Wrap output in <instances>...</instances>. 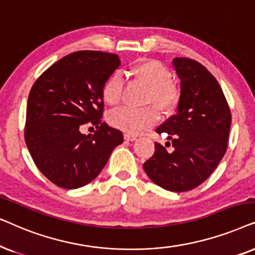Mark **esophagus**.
Segmentation results:
<instances>
[{"mask_svg": "<svg viewBox=\"0 0 255 255\" xmlns=\"http://www.w3.org/2000/svg\"><path fill=\"white\" fill-rule=\"evenodd\" d=\"M136 138H137L136 135H134L131 133H126L125 134V140H127V141H135Z\"/></svg>", "mask_w": 255, "mask_h": 255, "instance_id": "obj_1", "label": "esophagus"}]
</instances>
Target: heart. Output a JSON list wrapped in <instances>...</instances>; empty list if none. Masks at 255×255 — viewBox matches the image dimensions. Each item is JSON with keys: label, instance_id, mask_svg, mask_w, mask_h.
I'll return each instance as SVG.
<instances>
[{"label": "heart", "instance_id": "1", "mask_svg": "<svg viewBox=\"0 0 255 255\" xmlns=\"http://www.w3.org/2000/svg\"><path fill=\"white\" fill-rule=\"evenodd\" d=\"M130 73L149 87L147 103L154 104L162 112H168L176 106L179 98L178 90L171 83L170 71L162 63L155 59L140 60L131 67ZM122 88L124 80L120 74H112L105 81L101 90V97L105 104L108 106H117L120 104ZM157 111L154 107H125L111 115V122L114 127L131 134L143 133L157 121Z\"/></svg>", "mask_w": 255, "mask_h": 255}]
</instances>
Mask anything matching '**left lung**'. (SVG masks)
<instances>
[{
    "label": "left lung",
    "mask_w": 255,
    "mask_h": 255,
    "mask_svg": "<svg viewBox=\"0 0 255 255\" xmlns=\"http://www.w3.org/2000/svg\"><path fill=\"white\" fill-rule=\"evenodd\" d=\"M172 66L181 80L177 113L156 129L167 134V151L155 142V152L143 169L156 185L172 192L201 185L225 155L231 112L216 78L202 64L175 58Z\"/></svg>",
    "instance_id": "8db88e82"
}]
</instances>
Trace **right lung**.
I'll use <instances>...</instances> for the list:
<instances>
[{
    "label": "right lung",
    "instance_id": "add662e5",
    "mask_svg": "<svg viewBox=\"0 0 255 255\" xmlns=\"http://www.w3.org/2000/svg\"><path fill=\"white\" fill-rule=\"evenodd\" d=\"M120 66L117 54L78 51L50 66L33 84L26 106L25 143L45 177L63 189L92 182L117 145L120 130L101 122V90ZM98 129L83 134V125Z\"/></svg>",
    "mask_w": 255,
    "mask_h": 255
}]
</instances>
